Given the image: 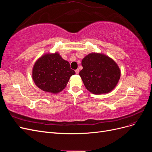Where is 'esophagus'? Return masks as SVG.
I'll list each match as a JSON object with an SVG mask.
<instances>
[{
    "mask_svg": "<svg viewBox=\"0 0 152 152\" xmlns=\"http://www.w3.org/2000/svg\"><path fill=\"white\" fill-rule=\"evenodd\" d=\"M75 73H76V74H78V73H79V69H77V70H75Z\"/></svg>",
    "mask_w": 152,
    "mask_h": 152,
    "instance_id": "obj_1",
    "label": "esophagus"
}]
</instances>
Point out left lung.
<instances>
[{
	"label": "left lung",
	"mask_w": 152,
	"mask_h": 152,
	"mask_svg": "<svg viewBox=\"0 0 152 152\" xmlns=\"http://www.w3.org/2000/svg\"><path fill=\"white\" fill-rule=\"evenodd\" d=\"M79 75L86 88L94 94H107L117 85L121 70L113 59L102 53L87 54L82 60Z\"/></svg>",
	"instance_id": "left-lung-1"
}]
</instances>
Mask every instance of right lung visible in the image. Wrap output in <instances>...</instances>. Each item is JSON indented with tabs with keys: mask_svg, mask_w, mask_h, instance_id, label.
Returning a JSON list of instances; mask_svg holds the SVG:
<instances>
[{
	"mask_svg": "<svg viewBox=\"0 0 152 152\" xmlns=\"http://www.w3.org/2000/svg\"><path fill=\"white\" fill-rule=\"evenodd\" d=\"M74 74L70 63L58 53L44 54L35 61L32 69V79L35 85L53 94L65 89L70 77Z\"/></svg>",
	"mask_w": 152,
	"mask_h": 152,
	"instance_id": "right-lung-1",
	"label": "right lung"
}]
</instances>
